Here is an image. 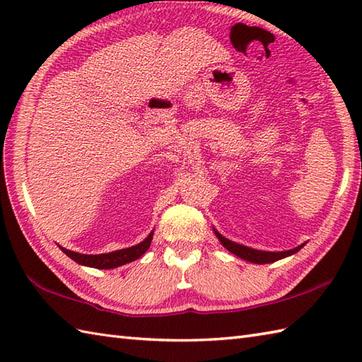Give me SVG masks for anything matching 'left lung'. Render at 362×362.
Returning <instances> with one entry per match:
<instances>
[{"mask_svg": "<svg viewBox=\"0 0 362 362\" xmlns=\"http://www.w3.org/2000/svg\"><path fill=\"white\" fill-rule=\"evenodd\" d=\"M214 235L218 236V240L221 241V244L224 245V247L232 252L233 255L240 257L245 261H250V263H255V264H269V263H275V261H279L281 258H286V257H291L294 255V253H297L300 249L303 247V244L297 245V247L291 249V250H283V252H267V250H258V249H252V247H247V245H243V244H238L235 241H230L227 240L226 236H222L216 228H213Z\"/></svg>", "mask_w": 362, "mask_h": 362, "instance_id": "left-lung-1", "label": "left lung"}]
</instances>
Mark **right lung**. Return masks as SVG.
<instances>
[{
  "mask_svg": "<svg viewBox=\"0 0 362 362\" xmlns=\"http://www.w3.org/2000/svg\"><path fill=\"white\" fill-rule=\"evenodd\" d=\"M152 236H153V230L144 238L140 244H135V245H132V247L115 250V252H109V253H99V255H87V253L73 252V250H68V249L62 247V245H59V247L62 249L65 255L70 257L78 264L87 266V267H95V269H115V267H119L122 264L130 263V261H135L140 258L143 253H146V250L149 249Z\"/></svg>",
  "mask_w": 362,
  "mask_h": 362,
  "instance_id": "obj_1",
  "label": "right lung"
}]
</instances>
